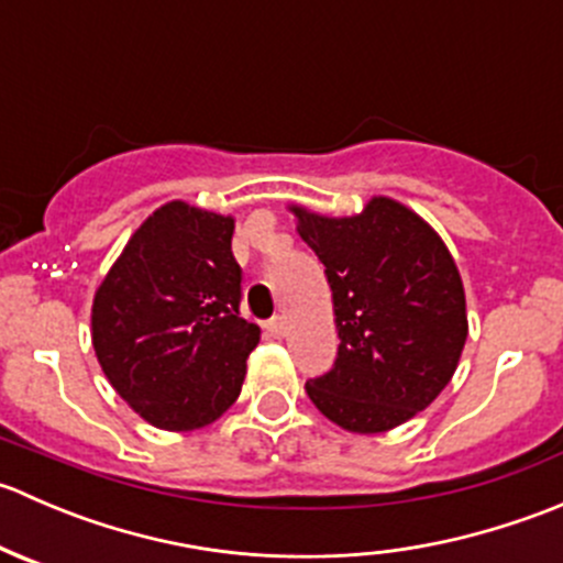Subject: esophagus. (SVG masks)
I'll use <instances>...</instances> for the list:
<instances>
[{
	"mask_svg": "<svg viewBox=\"0 0 563 563\" xmlns=\"http://www.w3.org/2000/svg\"><path fill=\"white\" fill-rule=\"evenodd\" d=\"M266 332H269L272 338H283V334H286V318L283 316L269 318V321H266Z\"/></svg>",
	"mask_w": 563,
	"mask_h": 563,
	"instance_id": "1",
	"label": "esophagus"
}]
</instances>
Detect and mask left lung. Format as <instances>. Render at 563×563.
<instances>
[{"label": "left lung", "mask_w": 563, "mask_h": 563, "mask_svg": "<svg viewBox=\"0 0 563 563\" xmlns=\"http://www.w3.org/2000/svg\"><path fill=\"white\" fill-rule=\"evenodd\" d=\"M332 288L338 360L305 384L349 433L417 417L452 382L468 338L465 291L444 240L400 201L373 196L360 214L291 207Z\"/></svg>", "instance_id": "8db88e82"}]
</instances>
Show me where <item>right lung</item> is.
<instances>
[{
  "label": "right lung",
  "mask_w": 563,
  "mask_h": 563,
  "mask_svg": "<svg viewBox=\"0 0 563 563\" xmlns=\"http://www.w3.org/2000/svg\"><path fill=\"white\" fill-rule=\"evenodd\" d=\"M234 218L168 201L95 291L92 345L111 387L161 430H196L240 397L261 329L240 316Z\"/></svg>",
  "instance_id": "add662e5"
}]
</instances>
